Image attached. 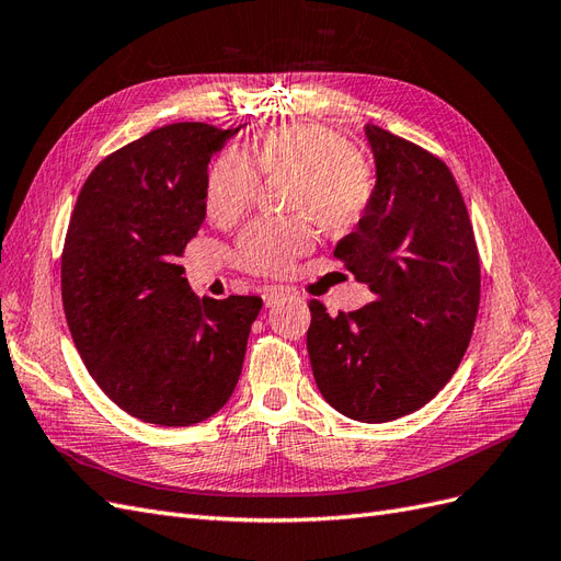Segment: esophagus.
Here are the masks:
<instances>
[{"label": "esophagus", "instance_id": "1", "mask_svg": "<svg viewBox=\"0 0 561 561\" xmlns=\"http://www.w3.org/2000/svg\"><path fill=\"white\" fill-rule=\"evenodd\" d=\"M293 293L287 290V287H278V285H271V287H264V304L266 307H276L278 301L287 299Z\"/></svg>", "mask_w": 561, "mask_h": 561}]
</instances>
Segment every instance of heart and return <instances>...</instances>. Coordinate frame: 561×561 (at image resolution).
I'll use <instances>...</instances> for the list:
<instances>
[{"label": "heart", "instance_id": "heart-1", "mask_svg": "<svg viewBox=\"0 0 561 561\" xmlns=\"http://www.w3.org/2000/svg\"><path fill=\"white\" fill-rule=\"evenodd\" d=\"M264 180H290L285 219H257L236 241V262L250 274L280 276L313 245V218L328 236L363 222L377 192L375 171L342 135L318 124H285L241 151L219 154L206 182V213L233 225L254 203Z\"/></svg>", "mask_w": 561, "mask_h": 561}]
</instances>
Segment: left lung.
I'll use <instances>...</instances> for the list:
<instances>
[{
  "label": "left lung",
  "mask_w": 561,
  "mask_h": 561,
  "mask_svg": "<svg viewBox=\"0 0 561 561\" xmlns=\"http://www.w3.org/2000/svg\"><path fill=\"white\" fill-rule=\"evenodd\" d=\"M377 192L336 243L369 304L330 316L309 301L313 379L339 414L383 423L431 402L463 360L480 309V252L445 161L367 124Z\"/></svg>",
  "instance_id": "1"
}]
</instances>
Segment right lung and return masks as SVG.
Returning <instances> with one entry per match:
<instances>
[{
	"mask_svg": "<svg viewBox=\"0 0 561 561\" xmlns=\"http://www.w3.org/2000/svg\"><path fill=\"white\" fill-rule=\"evenodd\" d=\"M239 128L171 124L112 151L65 233L62 307L81 360L114 404L157 426L222 410L262 309L257 295L196 297L180 266L206 217L208 163Z\"/></svg>",
	"mask_w": 561,
	"mask_h": 561,
	"instance_id": "right-lung-1",
	"label": "right lung"
}]
</instances>
